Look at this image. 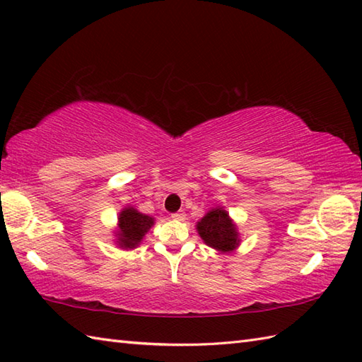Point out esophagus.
<instances>
[{"mask_svg":"<svg viewBox=\"0 0 362 362\" xmlns=\"http://www.w3.org/2000/svg\"><path fill=\"white\" fill-rule=\"evenodd\" d=\"M171 218L175 219V221H183L187 218V214H185V211H177V213L171 214Z\"/></svg>","mask_w":362,"mask_h":362,"instance_id":"1","label":"esophagus"}]
</instances>
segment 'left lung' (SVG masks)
Masks as SVG:
<instances>
[{
	"instance_id": "8db88e82",
	"label": "left lung",
	"mask_w": 362,
	"mask_h": 362,
	"mask_svg": "<svg viewBox=\"0 0 362 362\" xmlns=\"http://www.w3.org/2000/svg\"><path fill=\"white\" fill-rule=\"evenodd\" d=\"M196 230L209 247L221 253H230L240 247L241 236L238 226L224 206H213L197 221Z\"/></svg>"
}]
</instances>
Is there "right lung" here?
I'll return each mask as SVG.
<instances>
[{
	"instance_id": "right-lung-1",
	"label": "right lung",
	"mask_w": 362,
	"mask_h": 362,
	"mask_svg": "<svg viewBox=\"0 0 362 362\" xmlns=\"http://www.w3.org/2000/svg\"><path fill=\"white\" fill-rule=\"evenodd\" d=\"M156 224V218L138 211L135 206H124L118 214V224L115 230V243L122 250L136 249L144 235Z\"/></svg>"
}]
</instances>
